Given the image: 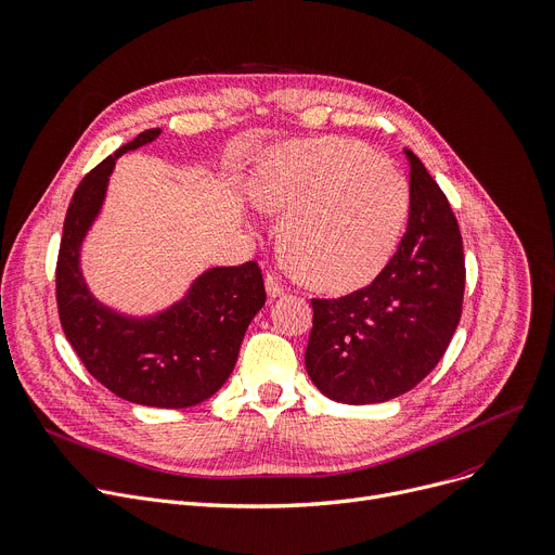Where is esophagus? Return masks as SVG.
<instances>
[{
    "label": "esophagus",
    "instance_id": "esophagus-1",
    "mask_svg": "<svg viewBox=\"0 0 555 555\" xmlns=\"http://www.w3.org/2000/svg\"><path fill=\"white\" fill-rule=\"evenodd\" d=\"M266 292H268L270 299H276V297H281V294H283V283L274 274H268L266 276Z\"/></svg>",
    "mask_w": 555,
    "mask_h": 555
}]
</instances>
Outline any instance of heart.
I'll return each instance as SVG.
<instances>
[{
    "label": "heart",
    "instance_id": "heart-1",
    "mask_svg": "<svg viewBox=\"0 0 555 555\" xmlns=\"http://www.w3.org/2000/svg\"><path fill=\"white\" fill-rule=\"evenodd\" d=\"M249 194L285 214L281 247L312 285L352 289L373 281L395 256L411 214V184L361 142L317 138L272 152Z\"/></svg>",
    "mask_w": 555,
    "mask_h": 555
}]
</instances>
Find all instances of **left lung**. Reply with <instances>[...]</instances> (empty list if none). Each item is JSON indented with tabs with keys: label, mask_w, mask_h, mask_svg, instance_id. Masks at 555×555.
Masks as SVG:
<instances>
[{
	"label": "left lung",
	"mask_w": 555,
	"mask_h": 555,
	"mask_svg": "<svg viewBox=\"0 0 555 555\" xmlns=\"http://www.w3.org/2000/svg\"><path fill=\"white\" fill-rule=\"evenodd\" d=\"M411 165V214L390 263L341 299H312L306 371L330 399L363 405L415 388L444 357L462 317L464 249L453 209L426 171Z\"/></svg>",
	"instance_id": "1"
}]
</instances>
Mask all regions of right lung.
I'll use <instances>...</instances> for the list:
<instances>
[{"mask_svg":"<svg viewBox=\"0 0 555 555\" xmlns=\"http://www.w3.org/2000/svg\"><path fill=\"white\" fill-rule=\"evenodd\" d=\"M146 129L87 173L70 198L57 258V310L64 335L87 371L114 395L152 409H190L230 379L245 330L266 306L256 261L209 268L178 301L154 314L108 308L89 289L80 254L98 220L116 160L154 142Z\"/></svg>","mask_w":555,"mask_h":555,"instance_id":"obj_1","label":"right lung"}]
</instances>
